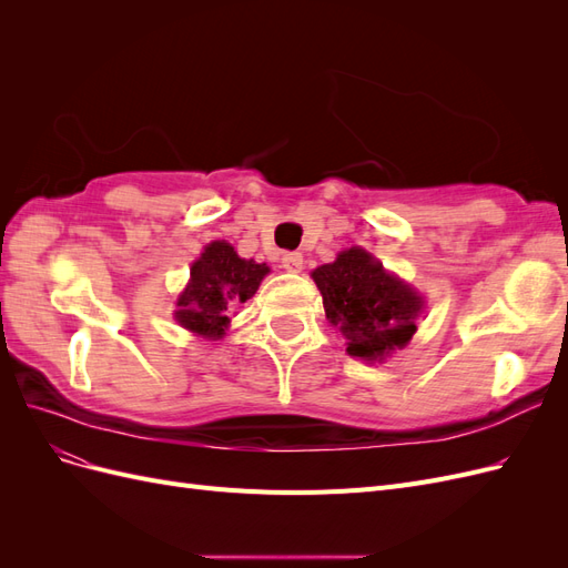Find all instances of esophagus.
<instances>
[{
	"mask_svg": "<svg viewBox=\"0 0 568 568\" xmlns=\"http://www.w3.org/2000/svg\"><path fill=\"white\" fill-rule=\"evenodd\" d=\"M282 267L286 272H301L303 270V255L301 253H284L282 255Z\"/></svg>",
	"mask_w": 568,
	"mask_h": 568,
	"instance_id": "esophagus-1",
	"label": "esophagus"
}]
</instances>
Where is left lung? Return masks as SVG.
<instances>
[{
    "mask_svg": "<svg viewBox=\"0 0 568 568\" xmlns=\"http://www.w3.org/2000/svg\"><path fill=\"white\" fill-rule=\"evenodd\" d=\"M324 313L346 338L353 357L374 363L405 348L424 311L419 291L386 272L365 248L341 251L334 263L313 270Z\"/></svg>",
    "mask_w": 568,
    "mask_h": 568,
    "instance_id": "obj_1",
    "label": "left lung"
}]
</instances>
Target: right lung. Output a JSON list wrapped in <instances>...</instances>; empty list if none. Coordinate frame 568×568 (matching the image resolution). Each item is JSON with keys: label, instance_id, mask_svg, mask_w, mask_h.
Segmentation results:
<instances>
[{"label": "right lung", "instance_id": "add662e5", "mask_svg": "<svg viewBox=\"0 0 568 568\" xmlns=\"http://www.w3.org/2000/svg\"><path fill=\"white\" fill-rule=\"evenodd\" d=\"M267 272L265 263L239 257L232 244L211 242L189 272L175 320L196 336L222 338L230 326V313L255 294Z\"/></svg>", "mask_w": 568, "mask_h": 568}]
</instances>
